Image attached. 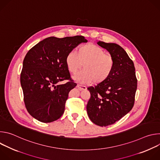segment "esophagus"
I'll use <instances>...</instances> for the list:
<instances>
[{
	"label": "esophagus",
	"mask_w": 160,
	"mask_h": 160,
	"mask_svg": "<svg viewBox=\"0 0 160 160\" xmlns=\"http://www.w3.org/2000/svg\"><path fill=\"white\" fill-rule=\"evenodd\" d=\"M77 87L78 88V89L80 90H86L87 89V87L84 85H80V84H77Z\"/></svg>",
	"instance_id": "1"
}]
</instances>
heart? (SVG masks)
Wrapping results in <instances>:
<instances>
[{
	"instance_id": "obj_1",
	"label": "heart",
	"mask_w": 160,
	"mask_h": 160,
	"mask_svg": "<svg viewBox=\"0 0 160 160\" xmlns=\"http://www.w3.org/2000/svg\"><path fill=\"white\" fill-rule=\"evenodd\" d=\"M93 43L83 45L78 53L70 51L66 57V63L69 72L75 74L83 65L84 70L74 77L82 83H92L101 85L106 82L113 70L114 60L111 56Z\"/></svg>"
}]
</instances>
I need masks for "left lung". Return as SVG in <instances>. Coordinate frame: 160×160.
<instances>
[{"mask_svg": "<svg viewBox=\"0 0 160 160\" xmlns=\"http://www.w3.org/2000/svg\"><path fill=\"white\" fill-rule=\"evenodd\" d=\"M114 60L109 79L102 84L87 88L90 98L87 104L89 118L94 123L106 127L115 123L132 109L138 80L132 60L119 45L99 41Z\"/></svg>", "mask_w": 160, "mask_h": 160, "instance_id": "1", "label": "left lung"}]
</instances>
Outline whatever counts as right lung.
Masks as SVG:
<instances>
[{
  "instance_id": "1",
  "label": "right lung",
  "mask_w": 160,
  "mask_h": 160,
  "mask_svg": "<svg viewBox=\"0 0 160 160\" xmlns=\"http://www.w3.org/2000/svg\"><path fill=\"white\" fill-rule=\"evenodd\" d=\"M82 42L87 40L81 35L51 37L36 44L26 54L20 82L25 107L37 120L52 122L64 113L68 94L77 85L68 69L66 57ZM63 80L68 82L57 85Z\"/></svg>"
}]
</instances>
